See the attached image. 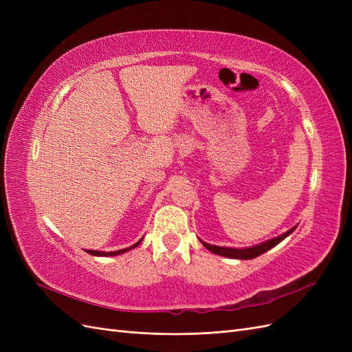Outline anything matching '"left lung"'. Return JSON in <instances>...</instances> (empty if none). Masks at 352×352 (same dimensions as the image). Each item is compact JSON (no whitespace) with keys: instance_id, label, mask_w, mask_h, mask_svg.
<instances>
[{"instance_id":"8db88e82","label":"left lung","mask_w":352,"mask_h":352,"mask_svg":"<svg viewBox=\"0 0 352 352\" xmlns=\"http://www.w3.org/2000/svg\"><path fill=\"white\" fill-rule=\"evenodd\" d=\"M296 229V226L291 228L289 230H286L285 233H282V235L276 236V238H272L269 241L265 242H261V243H257L254 245V247H248V248H229V247H217V245H211V243H207L204 241H201V243L204 245V247L211 251L212 254H217V255H221V257H228V258H236V260H251V258H255L258 257V255L264 254L265 251L272 250L273 247H276V245L280 243L286 236H289L291 233Z\"/></svg>"}]
</instances>
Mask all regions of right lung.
I'll return each instance as SVG.
<instances>
[{"instance_id":"1","label":"right lung","mask_w":352,"mask_h":352,"mask_svg":"<svg viewBox=\"0 0 352 352\" xmlns=\"http://www.w3.org/2000/svg\"><path fill=\"white\" fill-rule=\"evenodd\" d=\"M142 239L144 238H141L140 241H138L136 243H133V245H131L129 248H123V250H119V251H111V252H105V251H94V250H87V252H89L91 255H97V257H114V255H120V254H124V252H127V251H131V250H133V248H136L138 245H140L141 242H142Z\"/></svg>"}]
</instances>
